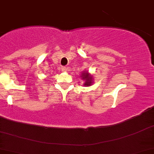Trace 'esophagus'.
Here are the masks:
<instances>
[{
	"label": "esophagus",
	"instance_id": "1",
	"mask_svg": "<svg viewBox=\"0 0 154 154\" xmlns=\"http://www.w3.org/2000/svg\"><path fill=\"white\" fill-rule=\"evenodd\" d=\"M67 69H68L67 68L65 67V66H63V67H62V71L63 72H66L67 71Z\"/></svg>",
	"mask_w": 154,
	"mask_h": 154
}]
</instances>
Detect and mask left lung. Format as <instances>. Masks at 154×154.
Wrapping results in <instances>:
<instances>
[{
	"mask_svg": "<svg viewBox=\"0 0 154 154\" xmlns=\"http://www.w3.org/2000/svg\"><path fill=\"white\" fill-rule=\"evenodd\" d=\"M80 76L82 77V79L85 81V83L83 84L85 86H90L94 82L93 75L90 74L88 71H83Z\"/></svg>",
	"mask_w": 154,
	"mask_h": 154,
	"instance_id": "8db88e82",
	"label": "left lung"
}]
</instances>
